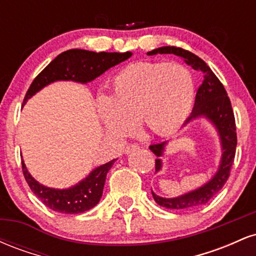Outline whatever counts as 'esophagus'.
Masks as SVG:
<instances>
[{
  "label": "esophagus",
  "mask_w": 256,
  "mask_h": 256,
  "mask_svg": "<svg viewBox=\"0 0 256 256\" xmlns=\"http://www.w3.org/2000/svg\"><path fill=\"white\" fill-rule=\"evenodd\" d=\"M136 149H140V146H138V144H130V146H128L125 148V152H134V150H136Z\"/></svg>",
  "instance_id": "1"
}]
</instances>
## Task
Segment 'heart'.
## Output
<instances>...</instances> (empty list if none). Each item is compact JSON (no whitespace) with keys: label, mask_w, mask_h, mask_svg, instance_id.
<instances>
[{"label":"heart","mask_w":256,"mask_h":256,"mask_svg":"<svg viewBox=\"0 0 256 256\" xmlns=\"http://www.w3.org/2000/svg\"><path fill=\"white\" fill-rule=\"evenodd\" d=\"M194 92L192 76L184 64L140 61L114 76L110 96L98 98L96 108L113 137L130 134L137 119L148 134L168 136L189 116Z\"/></svg>","instance_id":"obj_1"}]
</instances>
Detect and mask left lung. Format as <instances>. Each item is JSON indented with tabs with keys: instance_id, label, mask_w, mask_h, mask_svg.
<instances>
[{
	"instance_id": "obj_1",
	"label": "left lung",
	"mask_w": 256,
	"mask_h": 256,
	"mask_svg": "<svg viewBox=\"0 0 256 256\" xmlns=\"http://www.w3.org/2000/svg\"><path fill=\"white\" fill-rule=\"evenodd\" d=\"M146 54H174L183 58L188 66H192L195 71L201 73L204 80L196 92L195 106H194L192 113L188 122L198 118V116H204L216 125L220 140H222V150H224L222 164H220L219 171L207 184H204L198 190H194L192 192H188L176 198H160L152 192L155 202L161 207L170 208V210H192V208L207 204L224 186L226 180L230 177L237 146L236 122H234V110H232L231 101L224 85L214 74L212 70L208 67V64L198 55L192 54L189 50H185L183 48H177V46H161V48L154 49ZM165 144L166 142L155 143L149 146V149L158 158L162 155ZM160 168L161 161L160 158H156L155 160V172L160 171Z\"/></svg>"
}]
</instances>
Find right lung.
Instances as JSON below:
<instances>
[{
  "label": "right lung",
  "mask_w": 256,
  "mask_h": 256,
  "mask_svg": "<svg viewBox=\"0 0 256 256\" xmlns=\"http://www.w3.org/2000/svg\"><path fill=\"white\" fill-rule=\"evenodd\" d=\"M131 55L130 52H95L83 49H70L61 52L34 79L24 98V104L32 95L52 82L74 80L79 83H88L110 67L128 60ZM114 161L116 158L98 167L76 186L64 190L50 189L34 180L28 172L22 160V168L31 192L46 207L58 213L78 214L86 212L98 204L104 192L106 177Z\"/></svg>",
  "instance_id": "1"
}]
</instances>
